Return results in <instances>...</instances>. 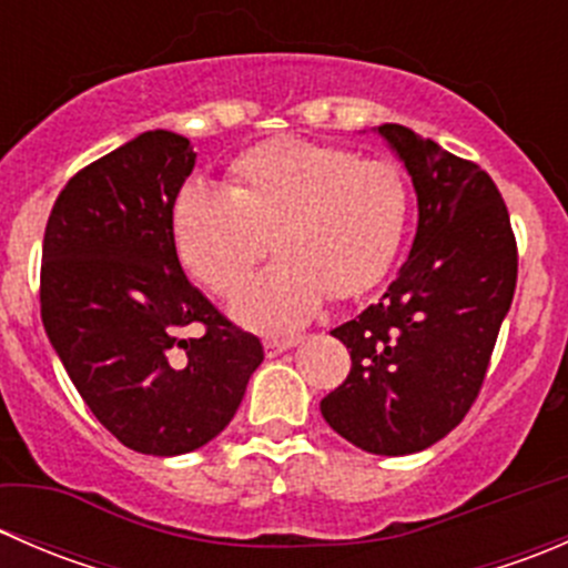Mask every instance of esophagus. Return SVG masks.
<instances>
[{"label":"esophagus","instance_id":"esophagus-1","mask_svg":"<svg viewBox=\"0 0 568 568\" xmlns=\"http://www.w3.org/2000/svg\"><path fill=\"white\" fill-rule=\"evenodd\" d=\"M296 343H302V335H291V337H266V343H263V348H266L268 357H277V354L288 352V348H294Z\"/></svg>","mask_w":568,"mask_h":568}]
</instances>
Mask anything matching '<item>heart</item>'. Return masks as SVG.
Masks as SVG:
<instances>
[{
    "label": "heart",
    "instance_id": "1",
    "mask_svg": "<svg viewBox=\"0 0 568 568\" xmlns=\"http://www.w3.org/2000/svg\"><path fill=\"white\" fill-rule=\"evenodd\" d=\"M412 194L398 164L357 159L341 145L277 136L233 159L225 192L181 189L173 205L178 261L216 296H233L280 252L233 305L257 332H288L313 318L326 294L352 300L382 283L398 257Z\"/></svg>",
    "mask_w": 568,
    "mask_h": 568
}]
</instances>
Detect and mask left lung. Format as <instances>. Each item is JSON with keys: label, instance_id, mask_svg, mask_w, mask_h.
Segmentation results:
<instances>
[{"label": "left lung", "instance_id": "obj_1", "mask_svg": "<svg viewBox=\"0 0 568 568\" xmlns=\"http://www.w3.org/2000/svg\"><path fill=\"white\" fill-rule=\"evenodd\" d=\"M409 170L417 233L376 305L335 326L352 354L324 420L357 448L417 454L464 420L517 288V239L486 170L398 123L379 125Z\"/></svg>", "mask_w": 568, "mask_h": 568}]
</instances>
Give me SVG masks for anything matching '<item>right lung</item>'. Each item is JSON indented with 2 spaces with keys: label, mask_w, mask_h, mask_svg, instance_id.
I'll return each mask as SVG.
<instances>
[{
  "label": "right lung",
  "mask_w": 568,
  "mask_h": 568,
  "mask_svg": "<svg viewBox=\"0 0 568 568\" xmlns=\"http://www.w3.org/2000/svg\"><path fill=\"white\" fill-rule=\"evenodd\" d=\"M194 159L186 136L145 131L79 170L45 222V335L101 426L148 456L214 439L263 363L178 261L173 205Z\"/></svg>",
  "instance_id": "obj_1"
}]
</instances>
